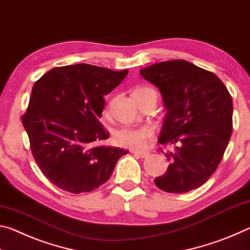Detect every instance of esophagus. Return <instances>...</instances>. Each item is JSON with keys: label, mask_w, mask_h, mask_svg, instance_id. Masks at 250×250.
<instances>
[{"label": "esophagus", "mask_w": 250, "mask_h": 250, "mask_svg": "<svg viewBox=\"0 0 250 250\" xmlns=\"http://www.w3.org/2000/svg\"><path fill=\"white\" fill-rule=\"evenodd\" d=\"M132 153H134L135 155L140 156V158H146L147 155H149V152H146V151H131Z\"/></svg>", "instance_id": "34e87169"}]
</instances>
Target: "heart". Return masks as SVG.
Instances as JSON below:
<instances>
[{"instance_id": "obj_1", "label": "heart", "mask_w": 250, "mask_h": 250, "mask_svg": "<svg viewBox=\"0 0 250 250\" xmlns=\"http://www.w3.org/2000/svg\"><path fill=\"white\" fill-rule=\"evenodd\" d=\"M152 89L146 87L138 88L133 91V94H141V92L150 91ZM153 135V131L150 126H142V128H121L117 130L113 134V139L118 146L131 147V149H143L146 146V142Z\"/></svg>"}]
</instances>
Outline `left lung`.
Returning a JSON list of instances; mask_svg holds the SVG:
<instances>
[{
  "mask_svg": "<svg viewBox=\"0 0 250 250\" xmlns=\"http://www.w3.org/2000/svg\"><path fill=\"white\" fill-rule=\"evenodd\" d=\"M140 75L159 88L167 109L158 141L175 146L164 153L170 164L155 185L177 194L200 188L216 171L230 140L231 96L216 75L183 59L156 62Z\"/></svg>",
  "mask_w": 250,
  "mask_h": 250,
  "instance_id": "obj_1",
  "label": "left lung"
}]
</instances>
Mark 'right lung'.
<instances>
[{
	"label": "right lung",
	"instance_id": "1",
	"mask_svg": "<svg viewBox=\"0 0 250 250\" xmlns=\"http://www.w3.org/2000/svg\"><path fill=\"white\" fill-rule=\"evenodd\" d=\"M128 73L77 64L50 69L34 83L22 122L34 159L57 188L74 194L94 191L129 152L96 146L109 138L99 121L104 96Z\"/></svg>",
	"mask_w": 250,
	"mask_h": 250
}]
</instances>
